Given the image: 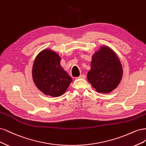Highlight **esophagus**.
Returning <instances> with one entry per match:
<instances>
[{"label":"esophagus","instance_id":"34e87169","mask_svg":"<svg viewBox=\"0 0 146 146\" xmlns=\"http://www.w3.org/2000/svg\"><path fill=\"white\" fill-rule=\"evenodd\" d=\"M77 78H83V79H84V78H86V76H85V75H84V74H82V75H81V76L78 77Z\"/></svg>","mask_w":146,"mask_h":146}]
</instances>
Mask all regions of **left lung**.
<instances>
[{
    "instance_id": "left-lung-1",
    "label": "left lung",
    "mask_w": 146,
    "mask_h": 146,
    "mask_svg": "<svg viewBox=\"0 0 146 146\" xmlns=\"http://www.w3.org/2000/svg\"><path fill=\"white\" fill-rule=\"evenodd\" d=\"M123 74L121 63L112 49L102 46L92 57L88 80L98 92L107 94L120 83Z\"/></svg>"
}]
</instances>
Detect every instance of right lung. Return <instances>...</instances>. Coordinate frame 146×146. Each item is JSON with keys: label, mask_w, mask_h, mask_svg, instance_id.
<instances>
[{"label": "right lung", "mask_w": 146, "mask_h": 146, "mask_svg": "<svg viewBox=\"0 0 146 146\" xmlns=\"http://www.w3.org/2000/svg\"><path fill=\"white\" fill-rule=\"evenodd\" d=\"M58 54L45 49L37 55L32 69L35 85L44 94L52 97L63 95L72 79L60 65Z\"/></svg>", "instance_id": "1"}]
</instances>
